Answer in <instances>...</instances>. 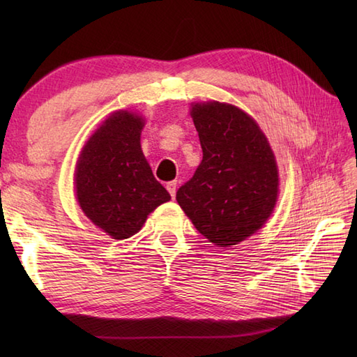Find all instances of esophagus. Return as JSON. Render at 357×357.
<instances>
[{
	"label": "esophagus",
	"mask_w": 357,
	"mask_h": 357,
	"mask_svg": "<svg viewBox=\"0 0 357 357\" xmlns=\"http://www.w3.org/2000/svg\"><path fill=\"white\" fill-rule=\"evenodd\" d=\"M167 190L172 195V198L174 199V196H176V183L172 181V183H167Z\"/></svg>",
	"instance_id": "34e87169"
}]
</instances>
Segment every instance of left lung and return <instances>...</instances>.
<instances>
[{
    "label": "left lung",
    "instance_id": "left-lung-1",
    "mask_svg": "<svg viewBox=\"0 0 357 357\" xmlns=\"http://www.w3.org/2000/svg\"><path fill=\"white\" fill-rule=\"evenodd\" d=\"M192 118L202 161L176 201L202 236L219 247L236 245L275 208V156L259 126L234 105L196 104Z\"/></svg>",
    "mask_w": 357,
    "mask_h": 357
}]
</instances>
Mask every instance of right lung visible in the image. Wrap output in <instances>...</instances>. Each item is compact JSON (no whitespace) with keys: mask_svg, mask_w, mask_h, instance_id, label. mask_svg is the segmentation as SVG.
I'll list each match as a JSON object with an SVG mask.
<instances>
[{"mask_svg":"<svg viewBox=\"0 0 357 357\" xmlns=\"http://www.w3.org/2000/svg\"><path fill=\"white\" fill-rule=\"evenodd\" d=\"M142 127L133 113H113L87 141L75 172L82 211L113 239L133 236L147 215L170 199L142 155Z\"/></svg>","mask_w":357,"mask_h":357,"instance_id":"add662e5","label":"right lung"}]
</instances>
